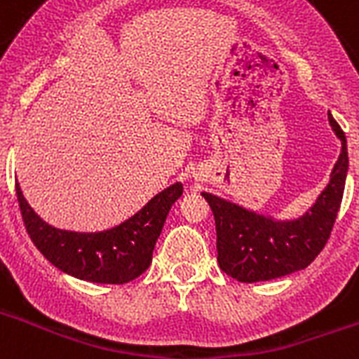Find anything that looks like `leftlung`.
Masks as SVG:
<instances>
[{"mask_svg":"<svg viewBox=\"0 0 359 359\" xmlns=\"http://www.w3.org/2000/svg\"><path fill=\"white\" fill-rule=\"evenodd\" d=\"M341 151L327 187L316 201L293 219H277L239 203L201 192L210 205L217 233V262L224 273L239 282H264L306 269L331 236L344 198L348 154L345 133L329 113Z\"/></svg>","mask_w":359,"mask_h":359,"instance_id":"obj_1","label":"left lung"}]
</instances>
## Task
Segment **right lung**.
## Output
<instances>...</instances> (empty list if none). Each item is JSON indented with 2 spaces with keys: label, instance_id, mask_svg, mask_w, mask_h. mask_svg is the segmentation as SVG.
Instances as JSON below:
<instances>
[{
  "label": "right lung",
  "instance_id": "right-lung-1",
  "mask_svg": "<svg viewBox=\"0 0 359 359\" xmlns=\"http://www.w3.org/2000/svg\"><path fill=\"white\" fill-rule=\"evenodd\" d=\"M19 208L28 236L57 269L79 280L126 284L140 277L152 261V250L170 207L183 194L176 182L149 199L123 223L102 231L61 230L39 217L15 183Z\"/></svg>",
  "mask_w": 359,
  "mask_h": 359
}]
</instances>
